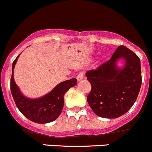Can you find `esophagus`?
Listing matches in <instances>:
<instances>
[{"mask_svg": "<svg viewBox=\"0 0 152 152\" xmlns=\"http://www.w3.org/2000/svg\"><path fill=\"white\" fill-rule=\"evenodd\" d=\"M84 73H83V72H80V73L77 75V76H76V79H77L78 81H80L81 79H84Z\"/></svg>", "mask_w": 152, "mask_h": 152, "instance_id": "1", "label": "esophagus"}]
</instances>
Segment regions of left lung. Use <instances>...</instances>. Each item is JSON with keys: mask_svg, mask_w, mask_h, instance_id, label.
Here are the masks:
<instances>
[{"mask_svg": "<svg viewBox=\"0 0 152 152\" xmlns=\"http://www.w3.org/2000/svg\"><path fill=\"white\" fill-rule=\"evenodd\" d=\"M119 58L126 61L122 69L116 68ZM86 76L92 87L87 100L92 111L103 118H118L130 110L138 97L142 83L140 59L128 48L119 46L109 60Z\"/></svg>", "mask_w": 152, "mask_h": 152, "instance_id": "1", "label": "left lung"}]
</instances>
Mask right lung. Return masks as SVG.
Wrapping results in <instances>:
<instances>
[{"mask_svg":"<svg viewBox=\"0 0 152 152\" xmlns=\"http://www.w3.org/2000/svg\"><path fill=\"white\" fill-rule=\"evenodd\" d=\"M14 60L12 64L11 77V92L15 104L20 112L30 121L39 124L53 122L61 114L64 105V95L71 87L77 83L76 79H69L59 84L45 96L38 99H28L24 97L14 80V68L17 61Z\"/></svg>","mask_w":152,"mask_h":152,"instance_id":"obj_1","label":"right lung"}]
</instances>
